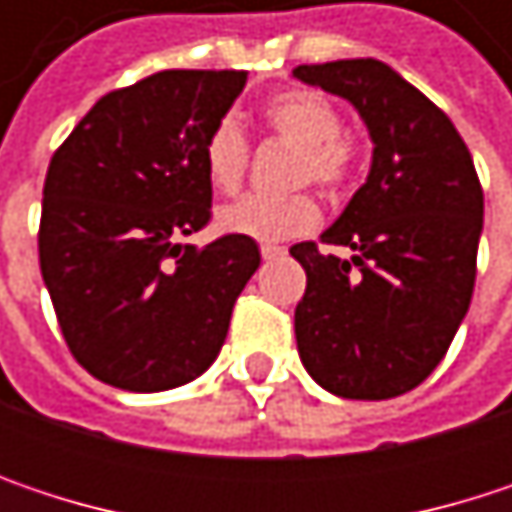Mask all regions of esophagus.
Segmentation results:
<instances>
[{
	"mask_svg": "<svg viewBox=\"0 0 512 512\" xmlns=\"http://www.w3.org/2000/svg\"><path fill=\"white\" fill-rule=\"evenodd\" d=\"M260 255H263V260H278V257L287 255V249L275 246V243H266V246H260Z\"/></svg>",
	"mask_w": 512,
	"mask_h": 512,
	"instance_id": "1",
	"label": "esophagus"
}]
</instances>
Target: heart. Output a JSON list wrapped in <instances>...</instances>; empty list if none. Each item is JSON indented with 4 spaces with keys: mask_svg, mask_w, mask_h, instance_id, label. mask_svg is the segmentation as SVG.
Masks as SVG:
<instances>
[{
    "mask_svg": "<svg viewBox=\"0 0 512 512\" xmlns=\"http://www.w3.org/2000/svg\"><path fill=\"white\" fill-rule=\"evenodd\" d=\"M266 130L290 145L296 156L290 165V186L314 183L326 192H344L356 180L358 145L341 133V115L329 97L311 88H287L260 106ZM249 139L234 118L213 124L204 142V171L216 192L231 195L243 186L249 168ZM320 222V204L308 192L284 198L246 195L219 207L216 228L222 234L249 237L257 243L293 240L314 231Z\"/></svg>",
    "mask_w": 512,
    "mask_h": 512,
    "instance_id": "1",
    "label": "heart"
}]
</instances>
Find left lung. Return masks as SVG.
<instances>
[{"instance_id": "obj_1", "label": "left lung", "mask_w": 512, "mask_h": 512, "mask_svg": "<svg viewBox=\"0 0 512 512\" xmlns=\"http://www.w3.org/2000/svg\"><path fill=\"white\" fill-rule=\"evenodd\" d=\"M296 79L350 100L367 124V183L320 237L353 257L296 243L308 275L296 305L305 370L347 400L421 385L468 311L483 231V189L451 118L376 58L299 64Z\"/></svg>"}]
</instances>
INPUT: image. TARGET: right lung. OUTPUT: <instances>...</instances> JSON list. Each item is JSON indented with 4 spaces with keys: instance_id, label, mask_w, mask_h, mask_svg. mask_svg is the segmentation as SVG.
Masks as SVG:
<instances>
[{
    "instance_id": "add662e5",
    "label": "right lung",
    "mask_w": 512,
    "mask_h": 512,
    "mask_svg": "<svg viewBox=\"0 0 512 512\" xmlns=\"http://www.w3.org/2000/svg\"><path fill=\"white\" fill-rule=\"evenodd\" d=\"M246 70H159L109 91L52 154L38 255L73 358L124 391L201 376L260 266L255 240L204 249L180 237L210 222L204 142Z\"/></svg>"
}]
</instances>
